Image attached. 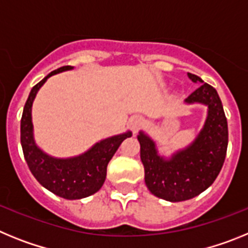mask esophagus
Wrapping results in <instances>:
<instances>
[{"instance_id":"esophagus-1","label":"esophagus","mask_w":248,"mask_h":248,"mask_svg":"<svg viewBox=\"0 0 248 248\" xmlns=\"http://www.w3.org/2000/svg\"><path fill=\"white\" fill-rule=\"evenodd\" d=\"M143 124H144V119L141 117H133L130 119V122H129V125H130L131 130L134 131V133H137V131L141 128Z\"/></svg>"}]
</instances>
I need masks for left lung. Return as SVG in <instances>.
I'll list each match as a JSON object with an SVG mask.
<instances>
[{"label": "left lung", "instance_id": "1", "mask_svg": "<svg viewBox=\"0 0 248 248\" xmlns=\"http://www.w3.org/2000/svg\"><path fill=\"white\" fill-rule=\"evenodd\" d=\"M187 77L201 85L184 102L207 107V117L194 141L165 157L148 134L139 131L138 135L149 191L171 202L190 200L212 185L220 174L229 144L227 119L216 89L195 74L187 73Z\"/></svg>", "mask_w": 248, "mask_h": 248}]
</instances>
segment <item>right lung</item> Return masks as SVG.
<instances>
[{
	"mask_svg": "<svg viewBox=\"0 0 248 248\" xmlns=\"http://www.w3.org/2000/svg\"><path fill=\"white\" fill-rule=\"evenodd\" d=\"M65 65L50 72L31 91L21 119V144L31 172L43 187L59 198L78 200L95 194L107 177V166L120 144L131 137V131L113 135L94 144L89 150L73 157H54L39 148L34 141L32 104L37 93L49 77L71 71Z\"/></svg>",
	"mask_w": 248,
	"mask_h": 248,
	"instance_id": "add662e5",
	"label": "right lung"
}]
</instances>
